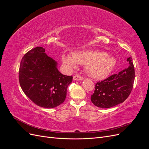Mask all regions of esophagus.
<instances>
[{
	"label": "esophagus",
	"instance_id": "obj_1",
	"mask_svg": "<svg viewBox=\"0 0 149 149\" xmlns=\"http://www.w3.org/2000/svg\"><path fill=\"white\" fill-rule=\"evenodd\" d=\"M73 79L76 81H79V80H83L84 78L80 75H75L73 76Z\"/></svg>",
	"mask_w": 149,
	"mask_h": 149
}]
</instances>
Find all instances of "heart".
I'll list each match as a JSON object with an SVG mask.
<instances>
[{
	"instance_id": "1",
	"label": "heart",
	"mask_w": 149,
	"mask_h": 149,
	"mask_svg": "<svg viewBox=\"0 0 149 149\" xmlns=\"http://www.w3.org/2000/svg\"><path fill=\"white\" fill-rule=\"evenodd\" d=\"M62 62L68 68H75L78 64L85 65L87 73L95 78H103L114 68L116 60L104 52L98 51H81L73 55L63 53Z\"/></svg>"
}]
</instances>
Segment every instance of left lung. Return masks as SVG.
Wrapping results in <instances>:
<instances>
[{
	"label": "left lung",
	"mask_w": 149,
	"mask_h": 149,
	"mask_svg": "<svg viewBox=\"0 0 149 149\" xmlns=\"http://www.w3.org/2000/svg\"><path fill=\"white\" fill-rule=\"evenodd\" d=\"M129 67L118 74H114L97 82L91 101L101 108H109L123 102L131 93L135 79L132 58H127Z\"/></svg>",
	"instance_id": "1"
}]
</instances>
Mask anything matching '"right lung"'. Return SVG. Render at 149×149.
Listing matches in <instances>:
<instances>
[{
  "label": "right lung",
  "mask_w": 149,
  "mask_h": 149,
  "mask_svg": "<svg viewBox=\"0 0 149 149\" xmlns=\"http://www.w3.org/2000/svg\"><path fill=\"white\" fill-rule=\"evenodd\" d=\"M56 65L42 47L31 49L22 58L19 71L20 85L36 105L53 108L65 101L73 76L62 74Z\"/></svg>",
  "instance_id": "1"
}]
</instances>
